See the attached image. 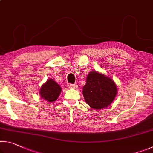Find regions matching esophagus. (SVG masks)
<instances>
[{"instance_id": "34e87169", "label": "esophagus", "mask_w": 153, "mask_h": 153, "mask_svg": "<svg viewBox=\"0 0 153 153\" xmlns=\"http://www.w3.org/2000/svg\"><path fill=\"white\" fill-rule=\"evenodd\" d=\"M67 87L69 88H71V89H76L77 88V85H75V84H67Z\"/></svg>"}]
</instances>
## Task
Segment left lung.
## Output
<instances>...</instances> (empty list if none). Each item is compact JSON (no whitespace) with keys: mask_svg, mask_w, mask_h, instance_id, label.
Instances as JSON below:
<instances>
[{"mask_svg":"<svg viewBox=\"0 0 153 153\" xmlns=\"http://www.w3.org/2000/svg\"><path fill=\"white\" fill-rule=\"evenodd\" d=\"M82 92L86 102L90 107L102 109L113 101L117 88L109 77L92 71L86 77V84L83 87Z\"/></svg>","mask_w":153,"mask_h":153,"instance_id":"1","label":"left lung"}]
</instances>
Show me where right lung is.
<instances>
[{
  "instance_id": "obj_1",
  "label": "right lung",
  "mask_w": 153,
  "mask_h": 153,
  "mask_svg": "<svg viewBox=\"0 0 153 153\" xmlns=\"http://www.w3.org/2000/svg\"><path fill=\"white\" fill-rule=\"evenodd\" d=\"M61 92V86L53 79H48L40 90V97L50 102L55 101Z\"/></svg>"
}]
</instances>
